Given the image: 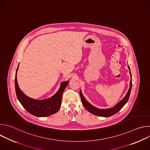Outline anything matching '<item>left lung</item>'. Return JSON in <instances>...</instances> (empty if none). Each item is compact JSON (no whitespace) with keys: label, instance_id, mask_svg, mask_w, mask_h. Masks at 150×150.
Wrapping results in <instances>:
<instances>
[{"label":"left lung","instance_id":"1","mask_svg":"<svg viewBox=\"0 0 150 150\" xmlns=\"http://www.w3.org/2000/svg\"><path fill=\"white\" fill-rule=\"evenodd\" d=\"M127 67H128V68H129L130 75H131V81H130V87H129V90H128V91H127V94H126L125 97L120 102H119L115 107H113V108H112L108 109H104V110L103 109H100L95 108L94 106H93L91 104H90L86 100V99L84 98V97L83 96L81 91H80L79 94H80V96H81V101H82V104L85 107V108L86 109L91 113H92L94 115H96V116H102V117H110L111 116L114 115L116 113H117L123 108L124 105L127 103L128 100H129V96H130V94H131V88H132V75H131V71H130L129 67L127 66Z\"/></svg>","mask_w":150,"mask_h":150}]
</instances>
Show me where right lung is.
<instances>
[{
  "mask_svg": "<svg viewBox=\"0 0 150 150\" xmlns=\"http://www.w3.org/2000/svg\"><path fill=\"white\" fill-rule=\"evenodd\" d=\"M18 69V67L16 71L15 78V91L18 100L24 109L30 114L37 117L49 116L56 113L60 108L62 94L69 82H62L59 90L51 98L42 100H34L27 97L19 89L16 78Z\"/></svg>",
  "mask_w": 150,
  "mask_h": 150,
  "instance_id": "right-lung-1",
  "label": "right lung"
}]
</instances>
